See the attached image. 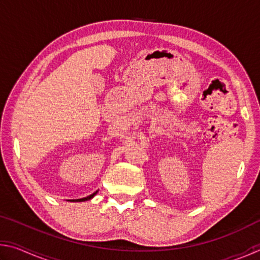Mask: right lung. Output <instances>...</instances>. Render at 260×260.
I'll list each match as a JSON object with an SVG mask.
<instances>
[{
  "instance_id": "obj_1",
  "label": "right lung",
  "mask_w": 260,
  "mask_h": 260,
  "mask_svg": "<svg viewBox=\"0 0 260 260\" xmlns=\"http://www.w3.org/2000/svg\"><path fill=\"white\" fill-rule=\"evenodd\" d=\"M98 191H99V190H96L95 192L91 193V195L87 196V197H83V199H79V200H72V201H70V202H86V201H89V200L93 199V197L96 195V193H98Z\"/></svg>"
}]
</instances>
